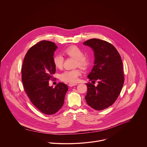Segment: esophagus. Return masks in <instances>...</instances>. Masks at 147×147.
Here are the masks:
<instances>
[{
	"label": "esophagus",
	"instance_id": "34e87169",
	"mask_svg": "<svg viewBox=\"0 0 147 147\" xmlns=\"http://www.w3.org/2000/svg\"><path fill=\"white\" fill-rule=\"evenodd\" d=\"M78 84H76V83H69V84H68V85L69 86H75V85H77Z\"/></svg>",
	"mask_w": 147,
	"mask_h": 147
}]
</instances>
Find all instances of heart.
Listing matches in <instances>:
<instances>
[{"label":"heart","mask_w":147,"mask_h":147,"mask_svg":"<svg viewBox=\"0 0 147 147\" xmlns=\"http://www.w3.org/2000/svg\"><path fill=\"white\" fill-rule=\"evenodd\" d=\"M64 53L70 57L76 59L75 66L85 69L89 64V59L84 55V53L81 49L76 46H71L64 50ZM53 64L57 68L61 69L63 67L64 59L62 55L57 54L53 57ZM81 75V71L79 69L66 70L60 75V79L67 83H75L78 77Z\"/></svg>","instance_id":"b5f03b06"}]
</instances>
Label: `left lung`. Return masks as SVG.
Here are the masks:
<instances>
[{"instance_id":"1","label":"left lung","mask_w":147,"mask_h":147,"mask_svg":"<svg viewBox=\"0 0 147 147\" xmlns=\"http://www.w3.org/2000/svg\"><path fill=\"white\" fill-rule=\"evenodd\" d=\"M83 44L94 52V65L88 78L98 82L97 86L86 83L85 98L91 107L102 110L113 105L121 92L124 84L122 59L115 47L107 41L93 38Z\"/></svg>"}]
</instances>
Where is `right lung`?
<instances>
[{
	"instance_id": "obj_1",
	"label": "right lung",
	"mask_w": 147,
	"mask_h": 147,
	"mask_svg": "<svg viewBox=\"0 0 147 147\" xmlns=\"http://www.w3.org/2000/svg\"><path fill=\"white\" fill-rule=\"evenodd\" d=\"M57 49L55 43L42 41L30 47L24 59L21 69L24 89L35 107L45 114L56 113L63 106L66 84L59 83L54 88L49 81L55 73L53 58Z\"/></svg>"
}]
</instances>
